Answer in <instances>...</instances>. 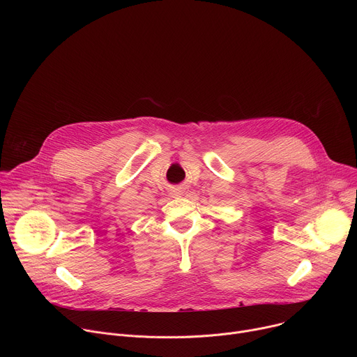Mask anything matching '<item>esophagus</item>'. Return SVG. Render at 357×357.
<instances>
[{
  "instance_id": "obj_1",
  "label": "esophagus",
  "mask_w": 357,
  "mask_h": 357,
  "mask_svg": "<svg viewBox=\"0 0 357 357\" xmlns=\"http://www.w3.org/2000/svg\"><path fill=\"white\" fill-rule=\"evenodd\" d=\"M176 195H179V193H176Z\"/></svg>"
}]
</instances>
